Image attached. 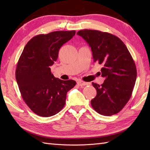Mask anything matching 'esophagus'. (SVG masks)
Returning <instances> with one entry per match:
<instances>
[{
  "mask_svg": "<svg viewBox=\"0 0 150 150\" xmlns=\"http://www.w3.org/2000/svg\"><path fill=\"white\" fill-rule=\"evenodd\" d=\"M77 84L79 86H86L88 85L89 83L88 82H85L84 81H79L77 82Z\"/></svg>",
  "mask_w": 150,
  "mask_h": 150,
  "instance_id": "obj_1",
  "label": "esophagus"
}]
</instances>
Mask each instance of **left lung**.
Segmentation results:
<instances>
[{
    "label": "left lung",
    "instance_id": "8db88e82",
    "mask_svg": "<svg viewBox=\"0 0 150 150\" xmlns=\"http://www.w3.org/2000/svg\"><path fill=\"white\" fill-rule=\"evenodd\" d=\"M91 47L93 61L103 66L101 85L92 82L97 95L91 100L93 109L100 115L119 113L132 96L137 79L135 64L125 44L113 35L93 30L79 31Z\"/></svg>",
    "mask_w": 150,
    "mask_h": 150
}]
</instances>
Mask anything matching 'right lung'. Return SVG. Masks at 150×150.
<instances>
[{
    "label": "right lung",
    "instance_id": "right-lung-1",
    "mask_svg": "<svg viewBox=\"0 0 150 150\" xmlns=\"http://www.w3.org/2000/svg\"><path fill=\"white\" fill-rule=\"evenodd\" d=\"M75 31H56L33 37L25 46L17 63L15 77L25 103L41 117L59 113L66 103L67 92L76 85L73 80L55 78L50 66L59 49L75 35Z\"/></svg>",
    "mask_w": 150,
    "mask_h": 150
}]
</instances>
